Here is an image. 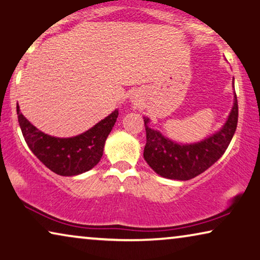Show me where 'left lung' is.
Returning <instances> with one entry per match:
<instances>
[{
    "label": "left lung",
    "mask_w": 260,
    "mask_h": 260,
    "mask_svg": "<svg viewBox=\"0 0 260 260\" xmlns=\"http://www.w3.org/2000/svg\"><path fill=\"white\" fill-rule=\"evenodd\" d=\"M146 146L143 157L155 173L166 179L187 181L210 168L225 153L238 122V103H235L228 121L218 133L193 145H179L149 128V120L143 118Z\"/></svg>",
    "instance_id": "left-lung-1"
}]
</instances>
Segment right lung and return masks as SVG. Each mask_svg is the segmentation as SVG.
I'll return each mask as SVG.
<instances>
[{
    "instance_id": "1",
    "label": "right lung",
    "mask_w": 260,
    "mask_h": 260,
    "mask_svg": "<svg viewBox=\"0 0 260 260\" xmlns=\"http://www.w3.org/2000/svg\"><path fill=\"white\" fill-rule=\"evenodd\" d=\"M16 108L19 127L30 150L45 167L61 176L79 175L98 165L106 139L119 114L114 111L85 133L60 139L38 131L21 113L18 105Z\"/></svg>"
}]
</instances>
